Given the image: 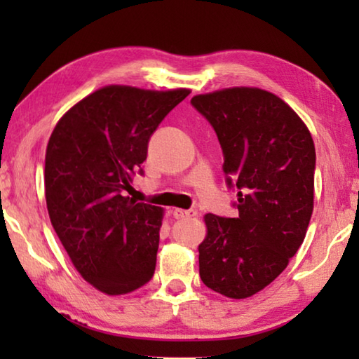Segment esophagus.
<instances>
[{
	"label": "esophagus",
	"instance_id": "34e87169",
	"mask_svg": "<svg viewBox=\"0 0 359 359\" xmlns=\"http://www.w3.org/2000/svg\"><path fill=\"white\" fill-rule=\"evenodd\" d=\"M174 217L177 218V220H185V218H193L198 215V212L194 209H188V210H184V209H174Z\"/></svg>",
	"mask_w": 359,
	"mask_h": 359
}]
</instances>
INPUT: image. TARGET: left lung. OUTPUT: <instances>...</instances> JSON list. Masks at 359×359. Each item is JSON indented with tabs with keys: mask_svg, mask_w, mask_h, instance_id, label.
I'll return each instance as SVG.
<instances>
[{
	"mask_svg": "<svg viewBox=\"0 0 359 359\" xmlns=\"http://www.w3.org/2000/svg\"><path fill=\"white\" fill-rule=\"evenodd\" d=\"M191 106L214 128L238 217L208 214L199 245L205 287L233 299L258 293L282 274L306 238L313 210L315 145L304 121L259 88L198 95Z\"/></svg>",
	"mask_w": 359,
	"mask_h": 359,
	"instance_id": "8db88e82",
	"label": "left lung"
}]
</instances>
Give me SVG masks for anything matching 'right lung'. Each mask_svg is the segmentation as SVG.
<instances>
[{
    "label": "right lung",
    "mask_w": 359,
    "mask_h": 359,
    "mask_svg": "<svg viewBox=\"0 0 359 359\" xmlns=\"http://www.w3.org/2000/svg\"><path fill=\"white\" fill-rule=\"evenodd\" d=\"M188 93L109 85L71 107L48 139V217L72 264L102 293H130L154 277L163 209L125 191L144 174L158 125Z\"/></svg>",
    "instance_id": "1"
}]
</instances>
